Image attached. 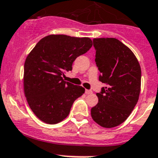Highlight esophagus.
Returning a JSON list of instances; mask_svg holds the SVG:
<instances>
[{
	"label": "esophagus",
	"instance_id": "obj_1",
	"mask_svg": "<svg viewBox=\"0 0 158 158\" xmlns=\"http://www.w3.org/2000/svg\"><path fill=\"white\" fill-rule=\"evenodd\" d=\"M85 94H93V91L92 90H89V89H85Z\"/></svg>",
	"mask_w": 158,
	"mask_h": 158
}]
</instances>
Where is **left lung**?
I'll list each match as a JSON object with an SVG mask.
<instances>
[{"instance_id": "8db88e82", "label": "left lung", "mask_w": 158, "mask_h": 158, "mask_svg": "<svg viewBox=\"0 0 158 158\" xmlns=\"http://www.w3.org/2000/svg\"><path fill=\"white\" fill-rule=\"evenodd\" d=\"M95 61L106 84L98 93V103L91 109L96 123L114 128L123 123L137 105L141 91V70L131 49L116 38H95Z\"/></svg>"}]
</instances>
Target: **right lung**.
<instances>
[{"mask_svg":"<svg viewBox=\"0 0 158 158\" xmlns=\"http://www.w3.org/2000/svg\"><path fill=\"white\" fill-rule=\"evenodd\" d=\"M89 37L48 35L35 45L24 66V92L29 107L40 121L56 124L67 118L74 101L85 89L64 81L77 56L92 47Z\"/></svg>","mask_w":158,"mask_h":158,"instance_id":"right-lung-1","label":"right lung"}]
</instances>
